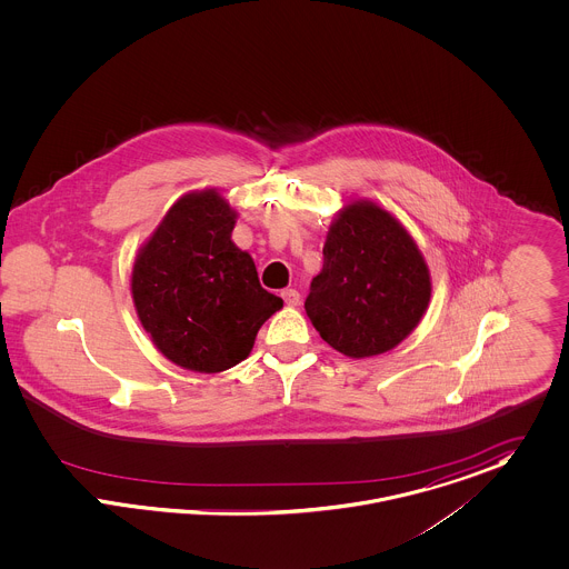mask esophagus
Listing matches in <instances>:
<instances>
[{
  "label": "esophagus",
  "mask_w": 569,
  "mask_h": 569,
  "mask_svg": "<svg viewBox=\"0 0 569 569\" xmlns=\"http://www.w3.org/2000/svg\"><path fill=\"white\" fill-rule=\"evenodd\" d=\"M281 299L286 301V306H290V308H295V306H299V301H301V295L297 292V290H292V288H288V290H283L281 292Z\"/></svg>",
  "instance_id": "esophagus-1"
}]
</instances>
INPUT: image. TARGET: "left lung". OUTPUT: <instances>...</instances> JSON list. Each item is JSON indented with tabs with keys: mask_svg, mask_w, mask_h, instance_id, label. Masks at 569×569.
Segmentation results:
<instances>
[{
	"mask_svg": "<svg viewBox=\"0 0 569 569\" xmlns=\"http://www.w3.org/2000/svg\"><path fill=\"white\" fill-rule=\"evenodd\" d=\"M322 259L306 312L320 338L347 358L395 349L430 306L423 254L406 227L373 200L356 198L336 213Z\"/></svg>",
	"mask_w": 569,
	"mask_h": 569,
	"instance_id": "1",
	"label": "left lung"
}]
</instances>
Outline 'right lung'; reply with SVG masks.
<instances>
[{
  "label": "right lung",
  "instance_id": "obj_1",
  "mask_svg": "<svg viewBox=\"0 0 569 569\" xmlns=\"http://www.w3.org/2000/svg\"><path fill=\"white\" fill-rule=\"evenodd\" d=\"M238 211L218 190L183 193L134 254L130 295L154 347L177 367L220 373L249 358L283 301L259 286L231 240Z\"/></svg>",
  "mask_w": 569,
  "mask_h": 569
}]
</instances>
